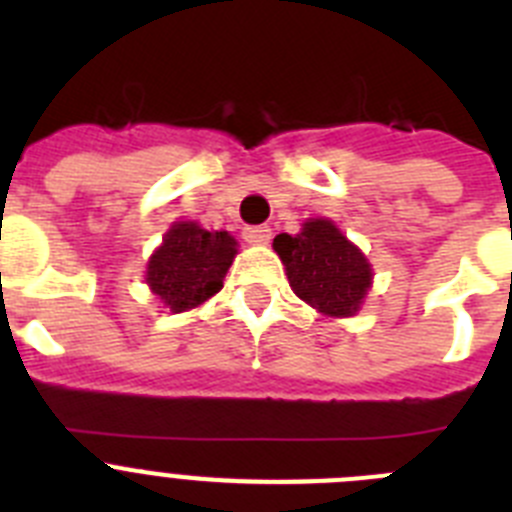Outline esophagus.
<instances>
[{
  "label": "esophagus",
  "mask_w": 512,
  "mask_h": 512,
  "mask_svg": "<svg viewBox=\"0 0 512 512\" xmlns=\"http://www.w3.org/2000/svg\"><path fill=\"white\" fill-rule=\"evenodd\" d=\"M243 238L253 246H266L271 241V228L269 225H253V228L243 230Z\"/></svg>",
  "instance_id": "1"
}]
</instances>
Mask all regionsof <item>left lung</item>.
I'll list each match as a JSON object with an SVG mask.
<instances>
[{
  "label": "left lung",
  "mask_w": 512,
  "mask_h": 512,
  "mask_svg": "<svg viewBox=\"0 0 512 512\" xmlns=\"http://www.w3.org/2000/svg\"><path fill=\"white\" fill-rule=\"evenodd\" d=\"M274 251L297 297L333 318L359 310L372 284V266L330 220H307L302 233L277 235Z\"/></svg>",
  "instance_id": "1"
}]
</instances>
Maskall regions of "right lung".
<instances>
[{
    "mask_svg": "<svg viewBox=\"0 0 512 512\" xmlns=\"http://www.w3.org/2000/svg\"><path fill=\"white\" fill-rule=\"evenodd\" d=\"M235 256V238L197 223H176L148 261L146 282L171 312H184L223 289Z\"/></svg>",
    "mask_w": 512,
    "mask_h": 512,
    "instance_id": "obj_1",
    "label": "right lung"
}]
</instances>
